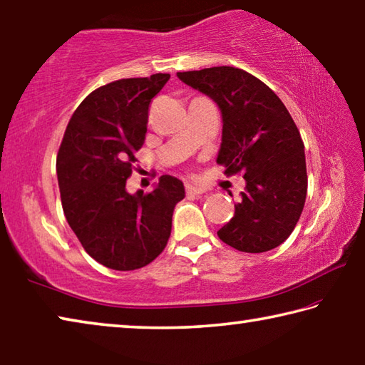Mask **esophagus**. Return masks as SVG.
<instances>
[{
	"instance_id": "34e87169",
	"label": "esophagus",
	"mask_w": 365,
	"mask_h": 365,
	"mask_svg": "<svg viewBox=\"0 0 365 365\" xmlns=\"http://www.w3.org/2000/svg\"><path fill=\"white\" fill-rule=\"evenodd\" d=\"M187 193H188V195H205V193H206V188H202L201 185L188 183V185H187Z\"/></svg>"
}]
</instances>
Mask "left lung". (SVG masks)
<instances>
[{"instance_id":"left-lung-1","label":"left lung","mask_w":365,"mask_h":365,"mask_svg":"<svg viewBox=\"0 0 365 365\" xmlns=\"http://www.w3.org/2000/svg\"><path fill=\"white\" fill-rule=\"evenodd\" d=\"M177 77L219 104L224 128L217 164L225 175L243 174L246 180L219 238L243 252L277 248L294 230L307 193L304 143L293 117L267 85L243 69L220 66Z\"/></svg>"}]
</instances>
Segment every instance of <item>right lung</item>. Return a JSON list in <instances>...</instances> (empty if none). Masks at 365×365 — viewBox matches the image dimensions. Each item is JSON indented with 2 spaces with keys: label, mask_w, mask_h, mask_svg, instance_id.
<instances>
[{
  "label": "right lung",
  "mask_w": 365,
  "mask_h": 365,
  "mask_svg": "<svg viewBox=\"0 0 365 365\" xmlns=\"http://www.w3.org/2000/svg\"><path fill=\"white\" fill-rule=\"evenodd\" d=\"M169 73L120 78L85 98L61 141L56 172L64 215L83 250L114 270H135L164 251L183 183L163 175L151 193H127L145 143L150 103Z\"/></svg>",
  "instance_id": "1"
}]
</instances>
